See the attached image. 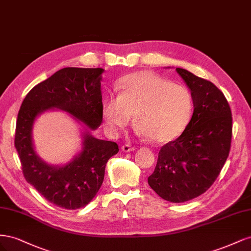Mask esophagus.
Wrapping results in <instances>:
<instances>
[{"mask_svg":"<svg viewBox=\"0 0 251 251\" xmlns=\"http://www.w3.org/2000/svg\"><path fill=\"white\" fill-rule=\"evenodd\" d=\"M121 150H123L125 153H128V151H134L136 149L134 147H131L130 144H125V146L121 147Z\"/></svg>","mask_w":251,"mask_h":251,"instance_id":"1","label":"esophagus"}]
</instances>
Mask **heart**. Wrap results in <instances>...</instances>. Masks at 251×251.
Masks as SVG:
<instances>
[{
	"label": "heart",
	"instance_id": "obj_1",
	"mask_svg": "<svg viewBox=\"0 0 251 251\" xmlns=\"http://www.w3.org/2000/svg\"><path fill=\"white\" fill-rule=\"evenodd\" d=\"M119 88V95L103 103L102 117L109 132L118 133L132 116L139 135L155 143L170 142L184 131L193 109L186 88L150 72L126 75Z\"/></svg>",
	"mask_w": 251,
	"mask_h": 251
}]
</instances>
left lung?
<instances>
[{"mask_svg":"<svg viewBox=\"0 0 251 251\" xmlns=\"http://www.w3.org/2000/svg\"><path fill=\"white\" fill-rule=\"evenodd\" d=\"M176 71L191 90L194 113L183 133L161 148L148 182L162 199L181 203L197 198L216 181L229 154L232 117L214 83L182 68Z\"/></svg>","mask_w":251,"mask_h":251,"instance_id":"8db88e82","label":"left lung"}]
</instances>
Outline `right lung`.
Segmentation results:
<instances>
[{"label": "right lung", "instance_id": "add662e5", "mask_svg": "<svg viewBox=\"0 0 251 251\" xmlns=\"http://www.w3.org/2000/svg\"><path fill=\"white\" fill-rule=\"evenodd\" d=\"M102 68H64L30 90L18 114L16 147L24 177L45 199L65 209L92 201L103 182L105 165L118 153L113 141L91 134L101 125ZM67 111L82 126V149L71 162L52 166L37 155L32 138L36 118L45 111Z\"/></svg>", "mask_w": 251, "mask_h": 251}]
</instances>
